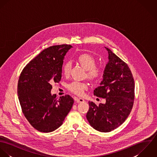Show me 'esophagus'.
<instances>
[{"label":"esophagus","instance_id":"esophagus-1","mask_svg":"<svg viewBox=\"0 0 157 157\" xmlns=\"http://www.w3.org/2000/svg\"><path fill=\"white\" fill-rule=\"evenodd\" d=\"M75 101L77 103H82V102H84L85 100L83 98H76Z\"/></svg>","mask_w":157,"mask_h":157}]
</instances>
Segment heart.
<instances>
[{"instance_id": "1", "label": "heart", "mask_w": 157, "mask_h": 157, "mask_svg": "<svg viewBox=\"0 0 157 157\" xmlns=\"http://www.w3.org/2000/svg\"><path fill=\"white\" fill-rule=\"evenodd\" d=\"M80 65L85 67L88 72V77L90 80L97 82L100 80L104 74L105 69L101 66H95L96 61L94 57L88 54H82L77 57ZM71 69V63L67 62L63 65V72L65 76H68ZM67 88L71 92L81 95L83 94L84 90L87 88V85L77 81H74L67 86Z\"/></svg>"}]
</instances>
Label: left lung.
Returning a JSON list of instances; mask_svg holds the SVG:
<instances>
[{
    "label": "left lung",
    "mask_w": 157,
    "mask_h": 157,
    "mask_svg": "<svg viewBox=\"0 0 157 157\" xmlns=\"http://www.w3.org/2000/svg\"><path fill=\"white\" fill-rule=\"evenodd\" d=\"M105 48L109 61L100 86L94 94L105 98L106 103L97 106L89 101L86 114L90 125L101 132H111L124 122L132 109L135 97L134 80L129 67L111 50Z\"/></svg>",
    "instance_id": "left-lung-1"
}]
</instances>
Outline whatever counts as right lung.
<instances>
[{
  "instance_id": "1",
  "label": "right lung",
  "mask_w": 157,
  "mask_h": 157,
  "mask_svg": "<svg viewBox=\"0 0 157 157\" xmlns=\"http://www.w3.org/2000/svg\"><path fill=\"white\" fill-rule=\"evenodd\" d=\"M70 45L50 46L42 51L23 68L17 94L23 113L31 125L42 132L59 128L71 111L74 99L69 95L57 99L51 93V84L62 78L64 57Z\"/></svg>"
}]
</instances>
